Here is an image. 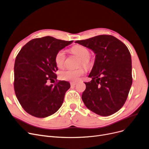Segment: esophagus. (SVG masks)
I'll list each match as a JSON object with an SVG mask.
<instances>
[{
	"label": "esophagus",
	"mask_w": 149,
	"mask_h": 149,
	"mask_svg": "<svg viewBox=\"0 0 149 149\" xmlns=\"http://www.w3.org/2000/svg\"><path fill=\"white\" fill-rule=\"evenodd\" d=\"M76 82H71L70 83V85H71V86H74L75 85H76Z\"/></svg>",
	"instance_id": "1"
}]
</instances>
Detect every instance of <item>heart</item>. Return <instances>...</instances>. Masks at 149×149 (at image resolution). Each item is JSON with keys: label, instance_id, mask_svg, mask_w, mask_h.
<instances>
[{"label": "heart", "instance_id": "heart-1", "mask_svg": "<svg viewBox=\"0 0 149 149\" xmlns=\"http://www.w3.org/2000/svg\"><path fill=\"white\" fill-rule=\"evenodd\" d=\"M73 52L79 56L81 59L82 64L87 67L90 64L89 58L90 53L88 49L81 45L74 46L72 48ZM65 61V49H61L55 56V63L58 68H62L64 66ZM86 70L83 68L76 70L67 69L62 70L59 73V78L63 81L75 82L78 81L80 77L84 75Z\"/></svg>", "mask_w": 149, "mask_h": 149}]
</instances>
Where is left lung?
Segmentation results:
<instances>
[{
    "label": "left lung",
    "instance_id": "obj_1",
    "mask_svg": "<svg viewBox=\"0 0 149 149\" xmlns=\"http://www.w3.org/2000/svg\"><path fill=\"white\" fill-rule=\"evenodd\" d=\"M75 43L93 51L95 60L84 82L86 88L82 100L86 107L96 114L107 116L124 105L132 84V59L129 49L111 35H100Z\"/></svg>",
    "mask_w": 149,
    "mask_h": 149
}]
</instances>
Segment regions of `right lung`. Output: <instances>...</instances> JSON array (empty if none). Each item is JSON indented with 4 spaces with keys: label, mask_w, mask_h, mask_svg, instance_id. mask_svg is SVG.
Segmentation results:
<instances>
[{
    "label": "right lung",
    "mask_w": 149,
    "mask_h": 149,
    "mask_svg": "<svg viewBox=\"0 0 149 149\" xmlns=\"http://www.w3.org/2000/svg\"><path fill=\"white\" fill-rule=\"evenodd\" d=\"M72 42L51 36L34 39L18 53L14 67V88L20 104L30 115L45 118L61 107L70 83L59 81L48 86L47 82L57 79L56 53Z\"/></svg>",
    "instance_id": "right-lung-1"
}]
</instances>
